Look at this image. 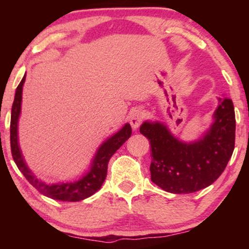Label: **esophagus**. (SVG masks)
<instances>
[{"label":"esophagus","mask_w":249,"mask_h":249,"mask_svg":"<svg viewBox=\"0 0 249 249\" xmlns=\"http://www.w3.org/2000/svg\"><path fill=\"white\" fill-rule=\"evenodd\" d=\"M144 119H145L144 111L141 110V108H137V110H135L130 115L131 127L134 129H137L139 125H141V124L142 122V120H144Z\"/></svg>","instance_id":"obj_1"}]
</instances>
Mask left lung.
<instances>
[{"mask_svg": "<svg viewBox=\"0 0 249 249\" xmlns=\"http://www.w3.org/2000/svg\"><path fill=\"white\" fill-rule=\"evenodd\" d=\"M214 124L198 142L186 144L163 124L144 122L141 134L152 149V181L165 192L190 194L206 188L226 169L234 149L236 117L230 98H219Z\"/></svg>", "mask_w": 249, "mask_h": 249, "instance_id": "1", "label": "left lung"}]
</instances>
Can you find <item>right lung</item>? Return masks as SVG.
I'll return each instance as SVG.
<instances>
[{
  "label": "right lung",
  "mask_w": 249,
  "mask_h": 249,
  "mask_svg": "<svg viewBox=\"0 0 249 249\" xmlns=\"http://www.w3.org/2000/svg\"><path fill=\"white\" fill-rule=\"evenodd\" d=\"M26 74L20 81L16 90L15 101L11 110V122H10V144H11L12 158L15 160L17 166L25 178L38 190L40 194L50 198L63 202H78L89 197L97 192L103 185L107 178V164L112 155L124 145V142L131 136L130 124H124V127L118 131L117 134L108 138L107 142L101 145L95 155L93 164L90 166V171L84 176L83 178L74 182L56 183V185H47L42 182L33 175L32 171L26 165L23 158L20 152L18 145V119L21 111V98H22V86L25 83Z\"/></svg>",
  "instance_id": "1"
}]
</instances>
